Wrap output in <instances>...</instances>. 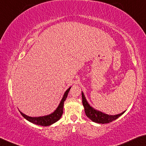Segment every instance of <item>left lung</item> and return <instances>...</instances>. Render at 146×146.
<instances>
[{
  "mask_svg": "<svg viewBox=\"0 0 146 146\" xmlns=\"http://www.w3.org/2000/svg\"><path fill=\"white\" fill-rule=\"evenodd\" d=\"M82 96L83 105H84V107L85 108V112H86V115L94 122L98 123H102V124L110 123L111 121H113L115 120L116 119H117L125 112L123 111L122 113L117 114V115H108V114L103 113L99 111L93 109V108L90 106V105H89L88 104V102H87L86 97H85V96L83 93H82Z\"/></svg>",
  "mask_w": 146,
  "mask_h": 146,
  "instance_id": "left-lung-1",
  "label": "left lung"
}]
</instances>
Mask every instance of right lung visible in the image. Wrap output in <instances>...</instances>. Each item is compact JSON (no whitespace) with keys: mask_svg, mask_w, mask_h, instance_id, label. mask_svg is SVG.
I'll return each instance as SVG.
<instances>
[{"mask_svg":"<svg viewBox=\"0 0 146 146\" xmlns=\"http://www.w3.org/2000/svg\"><path fill=\"white\" fill-rule=\"evenodd\" d=\"M71 87L67 89L64 95L62 97L61 101H60L59 106L56 110L53 112V113L50 114V115H46V116H42V117H29V116L25 115L24 113H21L20 111V113L22 115V116L24 118H25L27 120H28L29 121L34 123V124L38 125H41V126H49L53 124V123L57 122L58 120L60 119V118L61 117L63 113V106H64V102L66 100V98L68 96V92L70 91Z\"/></svg>","mask_w":146,"mask_h":146,"instance_id":"obj_1","label":"right lung"}]
</instances>
